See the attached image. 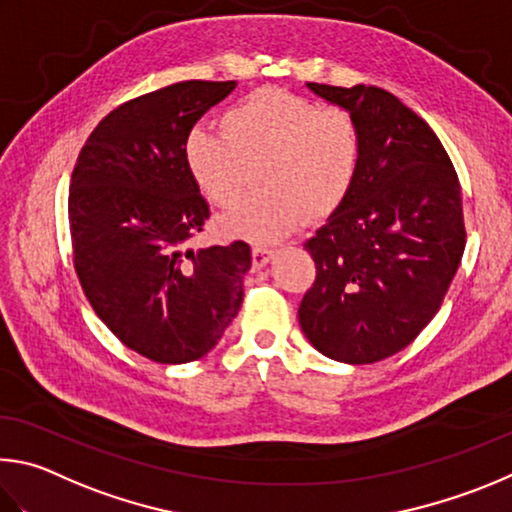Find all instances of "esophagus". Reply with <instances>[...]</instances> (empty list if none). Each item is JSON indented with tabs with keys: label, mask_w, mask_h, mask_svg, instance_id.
Here are the masks:
<instances>
[{
	"label": "esophagus",
	"mask_w": 512,
	"mask_h": 512,
	"mask_svg": "<svg viewBox=\"0 0 512 512\" xmlns=\"http://www.w3.org/2000/svg\"><path fill=\"white\" fill-rule=\"evenodd\" d=\"M272 254H274V251L270 247L254 245V247H251V263H254L256 270H261V267H265L267 263L272 261Z\"/></svg>",
	"instance_id": "esophagus-1"
}]
</instances>
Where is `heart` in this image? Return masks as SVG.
Wrapping results in <instances>:
<instances>
[{
  "instance_id": "obj_1",
  "label": "heart",
  "mask_w": 512,
  "mask_h": 512,
  "mask_svg": "<svg viewBox=\"0 0 512 512\" xmlns=\"http://www.w3.org/2000/svg\"><path fill=\"white\" fill-rule=\"evenodd\" d=\"M362 159V132L344 107H321L283 89H258L220 116V134L193 130L184 164L193 184L220 209L236 204L251 182L261 193L222 220L229 236L270 245L321 220L351 195Z\"/></svg>"
}]
</instances>
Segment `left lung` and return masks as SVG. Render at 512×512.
Masks as SVG:
<instances>
[{
  "label": "left lung",
  "mask_w": 512,
  "mask_h": 512,
  "mask_svg": "<svg viewBox=\"0 0 512 512\" xmlns=\"http://www.w3.org/2000/svg\"><path fill=\"white\" fill-rule=\"evenodd\" d=\"M308 87L355 116L362 159L351 195L306 242L317 276L299 324L330 360L373 364L441 308L465 249L461 184L434 130L393 94Z\"/></svg>",
  "instance_id": "obj_1"
}]
</instances>
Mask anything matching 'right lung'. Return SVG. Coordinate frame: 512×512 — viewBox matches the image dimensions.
I'll list each match as a JSON object with an SVG mask.
<instances>
[{
    "mask_svg": "<svg viewBox=\"0 0 512 512\" xmlns=\"http://www.w3.org/2000/svg\"><path fill=\"white\" fill-rule=\"evenodd\" d=\"M233 87L184 80L114 107L71 173V249L85 297L125 346L159 364L200 360L242 303L247 242L186 249L211 213L184 143Z\"/></svg>",
    "mask_w": 512,
    "mask_h": 512,
    "instance_id": "1",
    "label": "right lung"
}]
</instances>
